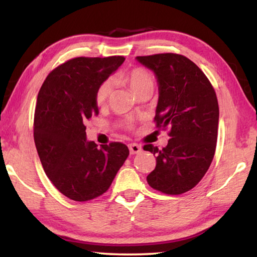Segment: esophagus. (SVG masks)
I'll return each instance as SVG.
<instances>
[{"label":"esophagus","instance_id":"obj_1","mask_svg":"<svg viewBox=\"0 0 257 257\" xmlns=\"http://www.w3.org/2000/svg\"><path fill=\"white\" fill-rule=\"evenodd\" d=\"M128 147H129L130 154H137V153H139V152L142 151L141 145L136 144V143H132V144L128 145Z\"/></svg>","mask_w":257,"mask_h":257}]
</instances>
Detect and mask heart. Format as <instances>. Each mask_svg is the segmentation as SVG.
I'll use <instances>...</instances> for the list:
<instances>
[{
	"instance_id": "1",
	"label": "heart",
	"mask_w": 257,
	"mask_h": 257,
	"mask_svg": "<svg viewBox=\"0 0 257 257\" xmlns=\"http://www.w3.org/2000/svg\"><path fill=\"white\" fill-rule=\"evenodd\" d=\"M116 79L127 82L130 86V88L133 89L134 93L138 94L141 90L149 88L152 87L153 88L154 80L152 73L147 70L145 68L142 67H135L130 69L127 72L122 73L116 77ZM113 89V82L111 79H105L101 81L96 87V90H95V103H96L97 106H104L107 103L108 98L111 96ZM127 128L133 127V121L128 119L124 121L123 123Z\"/></svg>"
}]
</instances>
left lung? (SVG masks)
Listing matches in <instances>:
<instances>
[{
	"instance_id": "obj_1",
	"label": "left lung",
	"mask_w": 257,
	"mask_h": 257,
	"mask_svg": "<svg viewBox=\"0 0 257 257\" xmlns=\"http://www.w3.org/2000/svg\"><path fill=\"white\" fill-rule=\"evenodd\" d=\"M136 59L158 78L154 121L156 128L170 129L171 137L162 150L144 146L156 155L147 182L161 193L184 194L202 180L214 158L219 125L215 90L205 73L184 55L161 53Z\"/></svg>"
}]
</instances>
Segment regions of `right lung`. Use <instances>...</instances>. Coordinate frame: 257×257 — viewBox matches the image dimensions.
I'll use <instances>...</instances> for the list:
<instances>
[{
	"label": "right lung",
	"mask_w": 257,
	"mask_h": 257,
	"mask_svg": "<svg viewBox=\"0 0 257 257\" xmlns=\"http://www.w3.org/2000/svg\"><path fill=\"white\" fill-rule=\"evenodd\" d=\"M123 56L67 61L49 73L37 96L34 141L43 169L61 194L76 202L101 196L129 155L119 142L86 141V121L98 114L95 90Z\"/></svg>",
	"instance_id": "1"
}]
</instances>
